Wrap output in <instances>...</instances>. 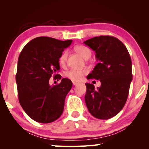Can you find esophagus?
<instances>
[{
    "label": "esophagus",
    "mask_w": 149,
    "mask_h": 149,
    "mask_svg": "<svg viewBox=\"0 0 149 149\" xmlns=\"http://www.w3.org/2000/svg\"><path fill=\"white\" fill-rule=\"evenodd\" d=\"M72 83H73V85H76L78 84V82L74 81H72Z\"/></svg>",
    "instance_id": "obj_1"
}]
</instances>
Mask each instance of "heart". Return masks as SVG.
I'll list each match as a JSON object with an SVG mask.
<instances>
[{"label":"heart","mask_w":149,"mask_h":149,"mask_svg":"<svg viewBox=\"0 0 149 149\" xmlns=\"http://www.w3.org/2000/svg\"><path fill=\"white\" fill-rule=\"evenodd\" d=\"M75 51L78 52L81 56L85 59L89 58L91 55V52L89 48L84 46V45H78L75 47ZM68 52V51L63 52L61 56L59 58V64L61 65H64L66 62ZM87 74V70H70L69 71L65 72L64 75L68 79L74 81H78L82 79L84 75Z\"/></svg>","instance_id":"1"}]
</instances>
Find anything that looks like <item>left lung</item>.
I'll return each mask as SVG.
<instances>
[{"label": "left lung", "instance_id": "1", "mask_svg": "<svg viewBox=\"0 0 149 149\" xmlns=\"http://www.w3.org/2000/svg\"><path fill=\"white\" fill-rule=\"evenodd\" d=\"M84 43L95 51L99 61L87 79L101 83L97 89L94 85L85 84V103L96 118L110 119L122 110L129 95L133 77L130 53L122 41L109 35L93 37Z\"/></svg>", "mask_w": 149, "mask_h": 149}]
</instances>
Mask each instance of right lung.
<instances>
[{"instance_id":"right-lung-1","label":"right lung","mask_w":149,"mask_h":149,"mask_svg":"<svg viewBox=\"0 0 149 149\" xmlns=\"http://www.w3.org/2000/svg\"><path fill=\"white\" fill-rule=\"evenodd\" d=\"M72 40L60 41L39 37L29 42L20 52L16 75L20 105L32 120L42 123L54 122L62 115L65 97L72 82L63 78L50 86L49 79H61L59 58Z\"/></svg>"}]
</instances>
